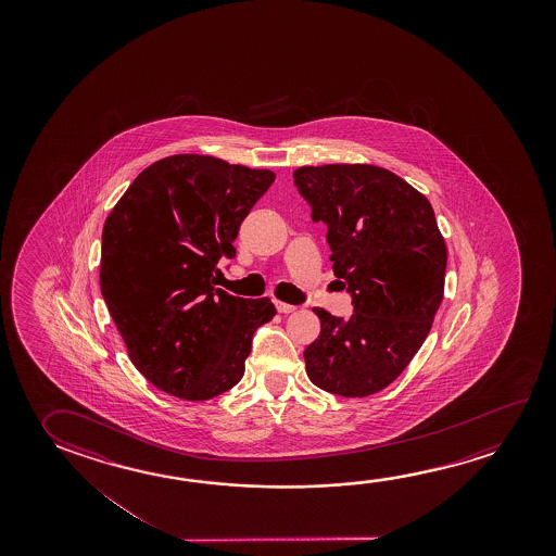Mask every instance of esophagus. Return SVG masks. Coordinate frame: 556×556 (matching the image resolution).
Here are the masks:
<instances>
[{"label":"esophagus","instance_id":"34e87169","mask_svg":"<svg viewBox=\"0 0 556 556\" xmlns=\"http://www.w3.org/2000/svg\"><path fill=\"white\" fill-rule=\"evenodd\" d=\"M275 306H277V309H279L281 314H291V312L296 309V306H292V304H287V302L281 301L275 302Z\"/></svg>","mask_w":556,"mask_h":556}]
</instances>
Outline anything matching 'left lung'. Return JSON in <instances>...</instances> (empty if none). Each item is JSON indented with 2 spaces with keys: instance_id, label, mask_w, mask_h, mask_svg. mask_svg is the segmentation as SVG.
<instances>
[{
  "instance_id": "8db88e82",
  "label": "left lung",
  "mask_w": 556,
  "mask_h": 556,
  "mask_svg": "<svg viewBox=\"0 0 556 556\" xmlns=\"http://www.w3.org/2000/svg\"><path fill=\"white\" fill-rule=\"evenodd\" d=\"M294 186L328 227L337 279L351 318L314 308L319 336L304 351L306 374L343 397L380 392L417 355L444 296L446 244L430 201L372 164L301 166Z\"/></svg>"
}]
</instances>
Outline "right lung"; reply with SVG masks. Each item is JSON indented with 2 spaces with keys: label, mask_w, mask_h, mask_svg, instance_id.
Listing matches in <instances>:
<instances>
[{
  "label": "right lung",
  "mask_w": 556,
  "mask_h": 556,
  "mask_svg": "<svg viewBox=\"0 0 556 556\" xmlns=\"http://www.w3.org/2000/svg\"><path fill=\"white\" fill-rule=\"evenodd\" d=\"M274 180L215 156H166L110 211L102 299L131 363L159 390L205 401L244 376L255 329L277 309L217 289V264L237 255L238 228Z\"/></svg>",
  "instance_id": "obj_1"
}]
</instances>
